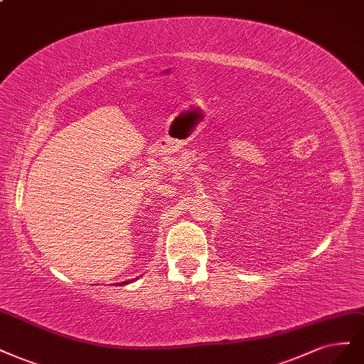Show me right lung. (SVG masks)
<instances>
[{
    "label": "right lung",
    "instance_id": "obj_1",
    "mask_svg": "<svg viewBox=\"0 0 364 364\" xmlns=\"http://www.w3.org/2000/svg\"><path fill=\"white\" fill-rule=\"evenodd\" d=\"M132 280H129V282H123V283H119V284H128V283H131Z\"/></svg>",
    "mask_w": 364,
    "mask_h": 364
}]
</instances>
